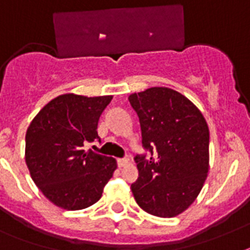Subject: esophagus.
<instances>
[{"mask_svg": "<svg viewBox=\"0 0 250 250\" xmlns=\"http://www.w3.org/2000/svg\"><path fill=\"white\" fill-rule=\"evenodd\" d=\"M117 162H118V167L119 168H123V167H125V166H128V159H125V158H122V159H118L117 160Z\"/></svg>", "mask_w": 250, "mask_h": 250, "instance_id": "esophagus-1", "label": "esophagus"}]
</instances>
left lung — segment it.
I'll list each match as a JSON object with an SVG mask.
<instances>
[{
    "instance_id": "obj_1",
    "label": "left lung",
    "mask_w": 250,
    "mask_h": 250,
    "mask_svg": "<svg viewBox=\"0 0 250 250\" xmlns=\"http://www.w3.org/2000/svg\"><path fill=\"white\" fill-rule=\"evenodd\" d=\"M139 115L143 146L131 185L145 212L171 218L191 206L209 169V129L198 107L177 91L151 87L128 97ZM154 158H152V155Z\"/></svg>"
}]
</instances>
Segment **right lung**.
<instances>
[{
	"label": "right lung",
	"mask_w": 250,
	"mask_h": 250,
	"mask_svg": "<svg viewBox=\"0 0 250 250\" xmlns=\"http://www.w3.org/2000/svg\"><path fill=\"white\" fill-rule=\"evenodd\" d=\"M113 96L65 93L40 110L25 135V163L30 177L55 206L84 209L101 198L117 169V160L86 151L100 137L97 123Z\"/></svg>",
	"instance_id": "add662e5"
}]
</instances>
